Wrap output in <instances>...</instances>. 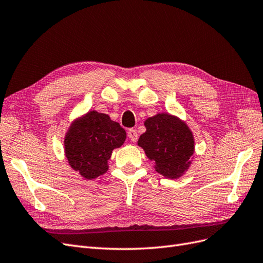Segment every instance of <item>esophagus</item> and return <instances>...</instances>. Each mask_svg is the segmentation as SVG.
I'll return each instance as SVG.
<instances>
[{"label": "esophagus", "mask_w": 263, "mask_h": 263, "mask_svg": "<svg viewBox=\"0 0 263 263\" xmlns=\"http://www.w3.org/2000/svg\"><path fill=\"white\" fill-rule=\"evenodd\" d=\"M127 135H128V137H129V139L132 140V142H136V141H137V139H138V134H137V132L135 130V129L130 128V129L128 130V133H127Z\"/></svg>", "instance_id": "34e87169"}]
</instances>
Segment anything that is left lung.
Here are the masks:
<instances>
[{
  "instance_id": "1",
  "label": "left lung",
  "mask_w": 263,
  "mask_h": 263,
  "mask_svg": "<svg viewBox=\"0 0 263 263\" xmlns=\"http://www.w3.org/2000/svg\"><path fill=\"white\" fill-rule=\"evenodd\" d=\"M146 132L138 146L145 150L155 169L166 179H178L192 163L195 142L193 133L179 117L159 113L145 122Z\"/></svg>"
}]
</instances>
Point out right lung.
Instances as JSON below:
<instances>
[{"label":"right lung","instance_id":"right-lung-1","mask_svg":"<svg viewBox=\"0 0 263 263\" xmlns=\"http://www.w3.org/2000/svg\"><path fill=\"white\" fill-rule=\"evenodd\" d=\"M126 140V132L106 114L90 110L70 125L65 137L68 163L86 180L108 170V160L115 148Z\"/></svg>","mask_w":263,"mask_h":263}]
</instances>
